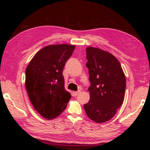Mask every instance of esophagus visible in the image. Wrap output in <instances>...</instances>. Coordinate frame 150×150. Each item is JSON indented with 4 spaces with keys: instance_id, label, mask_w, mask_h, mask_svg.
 I'll list each match as a JSON object with an SVG mask.
<instances>
[{
    "instance_id": "34e87169",
    "label": "esophagus",
    "mask_w": 150,
    "mask_h": 150,
    "mask_svg": "<svg viewBox=\"0 0 150 150\" xmlns=\"http://www.w3.org/2000/svg\"><path fill=\"white\" fill-rule=\"evenodd\" d=\"M79 93H80V91H74V92H73V94H74V96H78V95Z\"/></svg>"
}]
</instances>
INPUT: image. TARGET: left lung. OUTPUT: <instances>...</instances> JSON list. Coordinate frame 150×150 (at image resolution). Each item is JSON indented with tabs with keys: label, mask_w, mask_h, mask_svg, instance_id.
<instances>
[{
	"label": "left lung",
	"mask_w": 150,
	"mask_h": 150,
	"mask_svg": "<svg viewBox=\"0 0 150 150\" xmlns=\"http://www.w3.org/2000/svg\"><path fill=\"white\" fill-rule=\"evenodd\" d=\"M86 50L91 86L90 99L84 108L91 120L102 123L111 120L123 103L125 75L120 62L111 53L93 47Z\"/></svg>",
	"instance_id": "8db88e82"
}]
</instances>
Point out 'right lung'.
Masks as SVG:
<instances>
[{
	"label": "right lung",
	"instance_id": "1",
	"mask_svg": "<svg viewBox=\"0 0 150 150\" xmlns=\"http://www.w3.org/2000/svg\"><path fill=\"white\" fill-rule=\"evenodd\" d=\"M74 49V45H49L36 53L26 68L25 85L30 101L47 120L59 116L71 98L64 88L62 71Z\"/></svg>",
	"mask_w": 150,
	"mask_h": 150
}]
</instances>
